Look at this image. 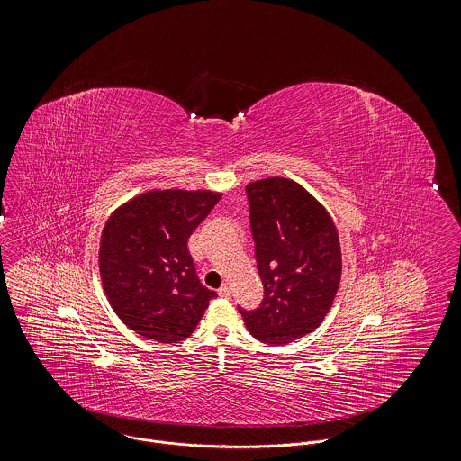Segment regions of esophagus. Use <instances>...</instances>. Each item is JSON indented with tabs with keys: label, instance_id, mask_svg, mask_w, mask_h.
<instances>
[{
	"label": "esophagus",
	"instance_id": "34e87169",
	"mask_svg": "<svg viewBox=\"0 0 461 461\" xmlns=\"http://www.w3.org/2000/svg\"><path fill=\"white\" fill-rule=\"evenodd\" d=\"M218 294H220V297L229 299L232 292H230V286H229V285H221V286H220V290H218Z\"/></svg>",
	"mask_w": 461,
	"mask_h": 461
}]
</instances>
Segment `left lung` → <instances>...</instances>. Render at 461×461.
<instances>
[{"label": "left lung", "instance_id": "8db88e82", "mask_svg": "<svg viewBox=\"0 0 461 461\" xmlns=\"http://www.w3.org/2000/svg\"><path fill=\"white\" fill-rule=\"evenodd\" d=\"M258 272L265 288L256 310L238 306L247 330L265 344H288L313 331L340 283V243L326 209L288 178L247 185Z\"/></svg>", "mask_w": 461, "mask_h": 461}]
</instances>
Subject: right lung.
<instances>
[{
	"label": "right lung",
	"mask_w": 461,
	"mask_h": 461,
	"mask_svg": "<svg viewBox=\"0 0 461 461\" xmlns=\"http://www.w3.org/2000/svg\"><path fill=\"white\" fill-rule=\"evenodd\" d=\"M220 198L212 191H149L106 221L99 249L103 286L135 333L184 340L216 297L200 283L187 241Z\"/></svg>",
	"instance_id": "1"
}]
</instances>
